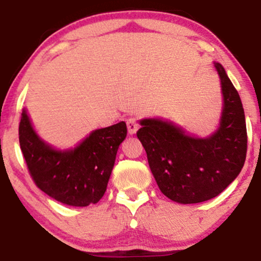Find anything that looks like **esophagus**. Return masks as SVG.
<instances>
[{"label":"esophagus","instance_id":"esophagus-1","mask_svg":"<svg viewBox=\"0 0 261 261\" xmlns=\"http://www.w3.org/2000/svg\"><path fill=\"white\" fill-rule=\"evenodd\" d=\"M126 125H127V131L130 135L136 134V131L139 130V124H137L135 119H128L126 121Z\"/></svg>","mask_w":261,"mask_h":261}]
</instances>
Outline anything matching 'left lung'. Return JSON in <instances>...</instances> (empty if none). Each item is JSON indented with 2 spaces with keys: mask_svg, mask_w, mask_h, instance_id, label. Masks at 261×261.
Listing matches in <instances>:
<instances>
[{
  "mask_svg": "<svg viewBox=\"0 0 261 261\" xmlns=\"http://www.w3.org/2000/svg\"><path fill=\"white\" fill-rule=\"evenodd\" d=\"M222 112L215 133L199 137L162 118L141 119L142 143L158 188L178 203L207 201L241 173L247 154V126L241 97L220 62Z\"/></svg>",
  "mask_w": 261,
  "mask_h": 261,
  "instance_id": "1",
  "label": "left lung"
}]
</instances>
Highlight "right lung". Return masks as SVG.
<instances>
[{
  "mask_svg": "<svg viewBox=\"0 0 261 261\" xmlns=\"http://www.w3.org/2000/svg\"><path fill=\"white\" fill-rule=\"evenodd\" d=\"M126 134V124L120 121L93 130L74 147L56 148L39 136L24 108L19 145L33 180L41 191L65 205L85 207L103 197Z\"/></svg>",
  "mask_w": 261,
  "mask_h": 261,
  "instance_id": "add662e5",
  "label": "right lung"
}]
</instances>
